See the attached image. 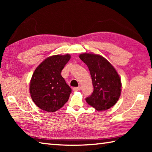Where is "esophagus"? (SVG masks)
I'll return each mask as SVG.
<instances>
[{"label":"esophagus","mask_w":152,"mask_h":152,"mask_svg":"<svg viewBox=\"0 0 152 152\" xmlns=\"http://www.w3.org/2000/svg\"><path fill=\"white\" fill-rule=\"evenodd\" d=\"M80 89H81L80 86L74 87V88H73V91H80Z\"/></svg>","instance_id":"obj_1"}]
</instances>
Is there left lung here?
I'll use <instances>...</instances> for the list:
<instances>
[{
    "label": "left lung",
    "instance_id": "obj_1",
    "mask_svg": "<svg viewBox=\"0 0 152 152\" xmlns=\"http://www.w3.org/2000/svg\"><path fill=\"white\" fill-rule=\"evenodd\" d=\"M80 58L88 66L94 87L92 94L86 98V102L98 111L110 109L119 100L121 91L119 74L101 56L85 53Z\"/></svg>",
    "mask_w": 152,
    "mask_h": 152
}]
</instances>
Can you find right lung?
<instances>
[{
    "label": "right lung",
    "mask_w": 152,
    "mask_h": 152,
    "mask_svg": "<svg viewBox=\"0 0 152 152\" xmlns=\"http://www.w3.org/2000/svg\"><path fill=\"white\" fill-rule=\"evenodd\" d=\"M70 56L49 57L35 69L30 82V94L37 106L45 111L55 112L68 101L72 89L61 75Z\"/></svg>",
    "instance_id": "1"
}]
</instances>
